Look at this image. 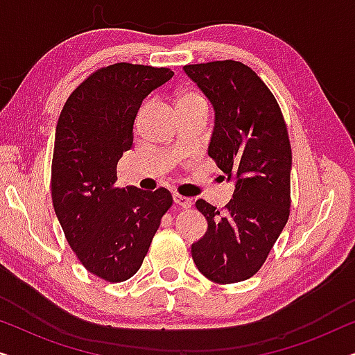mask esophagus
<instances>
[{
  "instance_id": "esophagus-1",
  "label": "esophagus",
  "mask_w": 355,
  "mask_h": 355,
  "mask_svg": "<svg viewBox=\"0 0 355 355\" xmlns=\"http://www.w3.org/2000/svg\"><path fill=\"white\" fill-rule=\"evenodd\" d=\"M173 200H174V203H176V205L182 207V208H191V207H192V200H191V198L179 196V193H174Z\"/></svg>"
}]
</instances>
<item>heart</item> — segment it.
<instances>
[{"label":"heart","instance_id":"obj_1","mask_svg":"<svg viewBox=\"0 0 355 355\" xmlns=\"http://www.w3.org/2000/svg\"><path fill=\"white\" fill-rule=\"evenodd\" d=\"M197 101H203L200 95L193 94V92H186V94H182V95L178 98V106L197 103Z\"/></svg>","mask_w":355,"mask_h":355}]
</instances>
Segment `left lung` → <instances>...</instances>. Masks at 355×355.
<instances>
[{
  "instance_id": "8db88e82",
  "label": "left lung",
  "mask_w": 355,
  "mask_h": 355,
  "mask_svg": "<svg viewBox=\"0 0 355 355\" xmlns=\"http://www.w3.org/2000/svg\"><path fill=\"white\" fill-rule=\"evenodd\" d=\"M215 111L208 157L234 182L225 210L197 200L205 236L192 244L193 263L213 283L249 279L286 226L293 153L279 105L263 80L239 61L184 66Z\"/></svg>"
}]
</instances>
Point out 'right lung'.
<instances>
[{
  "label": "right lung",
  "mask_w": 355,
  "mask_h": 355,
  "mask_svg": "<svg viewBox=\"0 0 355 355\" xmlns=\"http://www.w3.org/2000/svg\"><path fill=\"white\" fill-rule=\"evenodd\" d=\"M174 76L168 67L118 62L72 92L58 119L51 163L55 213L90 273L121 283L137 273L173 205L166 189H119L116 166L132 147L140 105Z\"/></svg>",
  "instance_id": "obj_1"
}]
</instances>
